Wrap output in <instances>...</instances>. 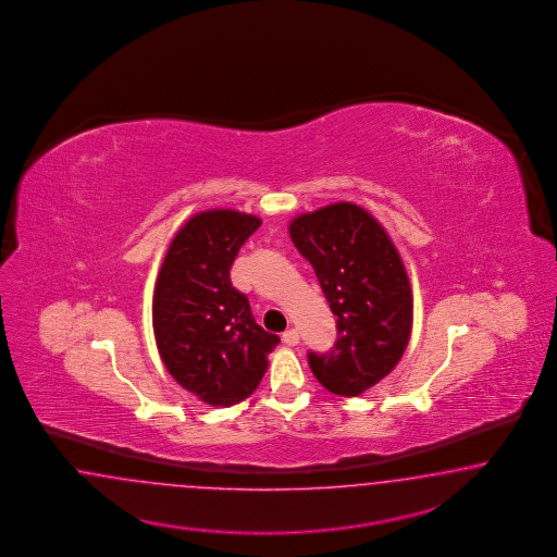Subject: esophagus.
<instances>
[{
  "instance_id": "1",
  "label": "esophagus",
  "mask_w": 557,
  "mask_h": 557,
  "mask_svg": "<svg viewBox=\"0 0 557 557\" xmlns=\"http://www.w3.org/2000/svg\"><path fill=\"white\" fill-rule=\"evenodd\" d=\"M282 338H284L286 345H298V343H300V335H298L296 329H287L286 333L282 335Z\"/></svg>"
}]
</instances>
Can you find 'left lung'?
I'll use <instances>...</instances> for the list:
<instances>
[{
    "mask_svg": "<svg viewBox=\"0 0 557 557\" xmlns=\"http://www.w3.org/2000/svg\"><path fill=\"white\" fill-rule=\"evenodd\" d=\"M289 236L337 317L335 347L310 351V370L329 392L359 396L396 368L408 345L412 289L405 263L386 228L357 203L300 214Z\"/></svg>",
    "mask_w": 557,
    "mask_h": 557,
    "instance_id": "1",
    "label": "left lung"
}]
</instances>
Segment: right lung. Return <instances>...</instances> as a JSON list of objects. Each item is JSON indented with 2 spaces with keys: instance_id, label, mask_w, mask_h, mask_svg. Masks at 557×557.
Instances as JSON below:
<instances>
[{
  "instance_id": "obj_1",
  "label": "right lung",
  "mask_w": 557,
  "mask_h": 557,
  "mask_svg": "<svg viewBox=\"0 0 557 557\" xmlns=\"http://www.w3.org/2000/svg\"><path fill=\"white\" fill-rule=\"evenodd\" d=\"M261 226L253 214L206 210L173 236L152 296L157 349L173 380L210 406L243 403L268 371L280 337L255 322L231 282L243 243Z\"/></svg>"
}]
</instances>
